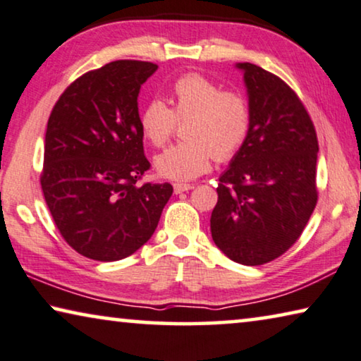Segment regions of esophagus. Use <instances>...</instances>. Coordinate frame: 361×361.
<instances>
[{"label":"esophagus","instance_id":"34e87169","mask_svg":"<svg viewBox=\"0 0 361 361\" xmlns=\"http://www.w3.org/2000/svg\"><path fill=\"white\" fill-rule=\"evenodd\" d=\"M195 188V185H190V183H175L173 185V190H175V195H181V192L185 191H190Z\"/></svg>","mask_w":361,"mask_h":361}]
</instances>
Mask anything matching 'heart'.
Here are the masks:
<instances>
[{"instance_id":"1","label":"heart","mask_w":361,"mask_h":361,"mask_svg":"<svg viewBox=\"0 0 361 361\" xmlns=\"http://www.w3.org/2000/svg\"><path fill=\"white\" fill-rule=\"evenodd\" d=\"M176 121H185L186 141L160 152L154 165L164 178L186 181L211 169L214 155L225 162L240 152L251 129V106L236 90H224L201 74H185L171 85L170 106L152 99L139 113L142 136L155 147L169 141Z\"/></svg>"}]
</instances>
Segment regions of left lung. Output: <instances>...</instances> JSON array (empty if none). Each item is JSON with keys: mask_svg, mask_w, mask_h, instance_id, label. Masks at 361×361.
I'll return each mask as SVG.
<instances>
[{"mask_svg": "<svg viewBox=\"0 0 361 361\" xmlns=\"http://www.w3.org/2000/svg\"><path fill=\"white\" fill-rule=\"evenodd\" d=\"M251 106L245 146L220 175L211 215L217 248L245 266L283 255L318 201V139L297 94L256 64L236 63Z\"/></svg>", "mask_w": 361, "mask_h": 361, "instance_id": "8db88e82", "label": "left lung"}]
</instances>
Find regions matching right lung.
Here are the masks:
<instances>
[{
	"label": "right lung",
	"mask_w": 361,
	"mask_h": 361,
	"mask_svg": "<svg viewBox=\"0 0 361 361\" xmlns=\"http://www.w3.org/2000/svg\"><path fill=\"white\" fill-rule=\"evenodd\" d=\"M157 68L120 60L85 73L48 118L43 196L66 243L90 259L120 261L136 252L173 192L169 183L136 185L150 166L137 97Z\"/></svg>",
	"instance_id": "right-lung-1"
}]
</instances>
